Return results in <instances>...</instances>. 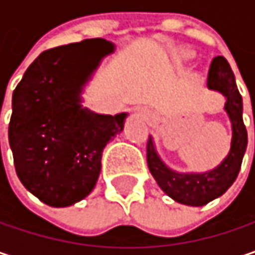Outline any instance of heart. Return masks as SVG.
I'll use <instances>...</instances> for the list:
<instances>
[{
    "label": "heart",
    "mask_w": 255,
    "mask_h": 255,
    "mask_svg": "<svg viewBox=\"0 0 255 255\" xmlns=\"http://www.w3.org/2000/svg\"><path fill=\"white\" fill-rule=\"evenodd\" d=\"M191 57H193L191 52H184V54H182V59H190Z\"/></svg>",
    "instance_id": "1"
}]
</instances>
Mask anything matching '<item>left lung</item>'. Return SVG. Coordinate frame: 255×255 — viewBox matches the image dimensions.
I'll use <instances>...</instances> for the list:
<instances>
[{
  "label": "left lung",
  "instance_id": "obj_1",
  "mask_svg": "<svg viewBox=\"0 0 255 255\" xmlns=\"http://www.w3.org/2000/svg\"><path fill=\"white\" fill-rule=\"evenodd\" d=\"M209 89L218 90L225 98V111L232 124L231 150L218 168L203 174H181L169 169L156 153L151 137L147 141V165L159 187L175 201L187 206H204L220 197L237 179L241 169L248 137L243 121V98L235 76L223 57L213 58L207 77ZM255 123V118H254Z\"/></svg>",
  "mask_w": 255,
  "mask_h": 255
}]
</instances>
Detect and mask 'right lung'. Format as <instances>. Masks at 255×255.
I'll return each instance as SVG.
<instances>
[{
  "instance_id": "obj_1",
  "label": "right lung",
  "mask_w": 255,
  "mask_h": 255,
  "mask_svg": "<svg viewBox=\"0 0 255 255\" xmlns=\"http://www.w3.org/2000/svg\"><path fill=\"white\" fill-rule=\"evenodd\" d=\"M114 43L84 39L42 52L12 93L8 141L21 184L40 201L67 207L87 197L101 174L106 143L127 114L99 115L80 93Z\"/></svg>"
}]
</instances>
